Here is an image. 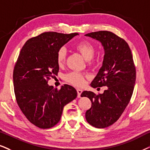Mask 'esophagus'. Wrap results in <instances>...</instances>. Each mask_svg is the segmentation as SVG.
Listing matches in <instances>:
<instances>
[{
  "instance_id": "esophagus-1",
  "label": "esophagus",
  "mask_w": 150,
  "mask_h": 150,
  "mask_svg": "<svg viewBox=\"0 0 150 150\" xmlns=\"http://www.w3.org/2000/svg\"><path fill=\"white\" fill-rule=\"evenodd\" d=\"M76 91H77V97H81V93L83 92V90L81 89H79V88H78V89L76 90Z\"/></svg>"
}]
</instances>
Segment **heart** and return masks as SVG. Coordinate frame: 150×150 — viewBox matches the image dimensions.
Masks as SVG:
<instances>
[{
	"label": "heart",
	"instance_id": "b5f03b06",
	"mask_svg": "<svg viewBox=\"0 0 150 150\" xmlns=\"http://www.w3.org/2000/svg\"><path fill=\"white\" fill-rule=\"evenodd\" d=\"M75 48L85 59L90 61L95 53V48L92 44L87 40H83L75 45ZM67 51L64 47L58 49L56 54L57 63L59 66L63 65L66 60ZM65 79L67 82L75 86H82L85 83V76L77 71H71L66 75Z\"/></svg>",
	"mask_w": 150,
	"mask_h": 150
}]
</instances>
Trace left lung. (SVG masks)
Instances as JSON below:
<instances>
[{
    "label": "left lung",
    "instance_id": "left-lung-1",
    "mask_svg": "<svg viewBox=\"0 0 150 150\" xmlns=\"http://www.w3.org/2000/svg\"><path fill=\"white\" fill-rule=\"evenodd\" d=\"M86 36L101 42L105 50L103 65L91 83L94 88L107 86L103 94L83 91L92 102L86 112L87 122L96 128H106L122 115L132 98L136 79V67L127 42L107 30L88 33Z\"/></svg>",
    "mask_w": 150,
    "mask_h": 150
}]
</instances>
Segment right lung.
Listing matches in <instances>:
<instances>
[{"label": "right lung", "instance_id": "1", "mask_svg": "<svg viewBox=\"0 0 150 150\" xmlns=\"http://www.w3.org/2000/svg\"><path fill=\"white\" fill-rule=\"evenodd\" d=\"M77 35L42 33L29 39L18 55L13 71L16 100L25 117L39 128L57 125L64 106L77 97L76 90L69 85L60 90L48 85L58 73V49Z\"/></svg>", "mask_w": 150, "mask_h": 150}]
</instances>
